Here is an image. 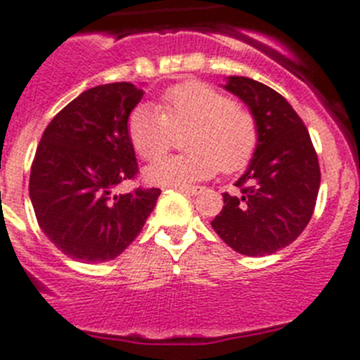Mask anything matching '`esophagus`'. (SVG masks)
<instances>
[{"label": "esophagus", "mask_w": 360, "mask_h": 360, "mask_svg": "<svg viewBox=\"0 0 360 360\" xmlns=\"http://www.w3.org/2000/svg\"><path fill=\"white\" fill-rule=\"evenodd\" d=\"M178 191H182V193H186V195H198L200 193V187L196 186H176Z\"/></svg>", "instance_id": "esophagus-1"}]
</instances>
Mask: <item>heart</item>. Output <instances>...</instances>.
<instances>
[{"mask_svg":"<svg viewBox=\"0 0 360 360\" xmlns=\"http://www.w3.org/2000/svg\"><path fill=\"white\" fill-rule=\"evenodd\" d=\"M184 136L187 153L157 160L146 178L157 186H189L216 171L236 173L252 160L259 129L247 108L202 81H186L162 94V111L139 104L128 117V136L144 160H155L171 148L174 133Z\"/></svg>","mask_w":360,"mask_h":360,"instance_id":"b5f03b06","label":"heart"}]
</instances>
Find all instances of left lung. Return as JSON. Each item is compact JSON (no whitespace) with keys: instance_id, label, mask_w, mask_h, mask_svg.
I'll use <instances>...</instances> for the list:
<instances>
[{"instance_id":"left-lung-1","label":"left lung","mask_w":360,"mask_h":360,"mask_svg":"<svg viewBox=\"0 0 360 360\" xmlns=\"http://www.w3.org/2000/svg\"><path fill=\"white\" fill-rule=\"evenodd\" d=\"M225 90L250 108L259 142L236 182L240 195L224 193V209L211 225L236 252L274 254L290 245L314 214L321 184L317 153L301 117L278 91L249 77H231Z\"/></svg>"}]
</instances>
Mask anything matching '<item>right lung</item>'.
Segmentation results:
<instances>
[{
	"mask_svg": "<svg viewBox=\"0 0 360 360\" xmlns=\"http://www.w3.org/2000/svg\"><path fill=\"white\" fill-rule=\"evenodd\" d=\"M144 91L131 82L86 90L44 129L30 169V200L39 227L72 259H115L139 236L160 189L113 187L139 174L128 117Z\"/></svg>",
	"mask_w": 360,
	"mask_h": 360,
	"instance_id": "1",
	"label": "right lung"
}]
</instances>
